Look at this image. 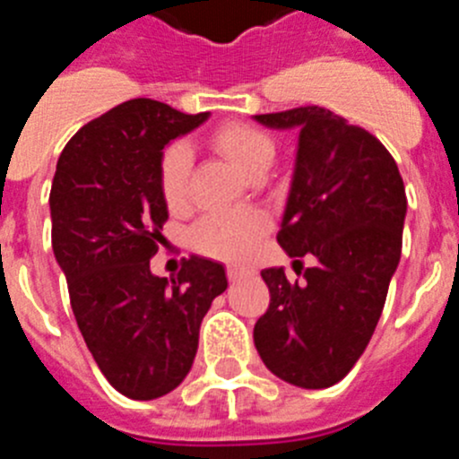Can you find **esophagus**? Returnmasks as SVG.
Returning a JSON list of instances; mask_svg holds the SVG:
<instances>
[{"instance_id":"obj_1","label":"esophagus","mask_w":459,"mask_h":459,"mask_svg":"<svg viewBox=\"0 0 459 459\" xmlns=\"http://www.w3.org/2000/svg\"><path fill=\"white\" fill-rule=\"evenodd\" d=\"M248 275H250V271L237 269V266H230V269H227V278L232 280V282H237V280H241V278H248Z\"/></svg>"}]
</instances>
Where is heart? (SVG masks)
Masks as SVG:
<instances>
[{"label":"heart","mask_w":459,"mask_h":459,"mask_svg":"<svg viewBox=\"0 0 459 459\" xmlns=\"http://www.w3.org/2000/svg\"><path fill=\"white\" fill-rule=\"evenodd\" d=\"M209 144L250 179L264 174L275 156L273 137L246 121H227L218 126L209 135ZM190 169H193V156L188 147L181 142L169 144L158 165V186L169 209L179 211L188 204ZM266 227H269L266 216L255 209L209 213L197 221L190 238L200 253L241 264L253 257L259 237L266 232Z\"/></svg>","instance_id":"b5f03b06"}]
</instances>
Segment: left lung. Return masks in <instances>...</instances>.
I'll use <instances>...</instances> for the list:
<instances>
[{"instance_id": "left-lung-1", "label": "left lung", "mask_w": 459, "mask_h": 459, "mask_svg": "<svg viewBox=\"0 0 459 459\" xmlns=\"http://www.w3.org/2000/svg\"><path fill=\"white\" fill-rule=\"evenodd\" d=\"M269 128H296L294 177L278 243L303 280L264 269L269 310L255 347L287 384L328 388L366 351L403 253L407 195L388 149L360 126L319 105L255 115ZM294 262V264H296Z\"/></svg>"}]
</instances>
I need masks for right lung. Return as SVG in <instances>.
Masks as SVG:
<instances>
[{"label":"right lung","instance_id":"obj_1","mask_svg":"<svg viewBox=\"0 0 459 459\" xmlns=\"http://www.w3.org/2000/svg\"><path fill=\"white\" fill-rule=\"evenodd\" d=\"M206 119L160 100H126L82 126L56 160L52 250L93 360L131 400H156L186 379L202 319L227 290L222 264L197 255L172 280L149 269L168 221L163 149Z\"/></svg>","mask_w":459,"mask_h":459}]
</instances>
